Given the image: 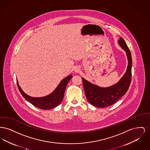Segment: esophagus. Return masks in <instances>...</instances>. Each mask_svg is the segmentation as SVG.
I'll use <instances>...</instances> for the list:
<instances>
[{
  "instance_id": "esophagus-1",
  "label": "esophagus",
  "mask_w": 150,
  "mask_h": 150,
  "mask_svg": "<svg viewBox=\"0 0 150 150\" xmlns=\"http://www.w3.org/2000/svg\"><path fill=\"white\" fill-rule=\"evenodd\" d=\"M75 72H79V71H80V69H79V67H76L75 69Z\"/></svg>"
}]
</instances>
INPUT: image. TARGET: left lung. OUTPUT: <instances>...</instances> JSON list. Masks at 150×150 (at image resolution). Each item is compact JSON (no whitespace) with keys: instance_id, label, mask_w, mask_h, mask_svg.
Wrapping results in <instances>:
<instances>
[{"instance_id":"1","label":"left lung","mask_w":150,"mask_h":150,"mask_svg":"<svg viewBox=\"0 0 150 150\" xmlns=\"http://www.w3.org/2000/svg\"><path fill=\"white\" fill-rule=\"evenodd\" d=\"M118 42L121 48L126 52L128 60L127 71L120 80L111 86L100 88L82 78L86 99L95 107L102 108L113 105L127 93L130 84L132 66L131 53L122 38H120Z\"/></svg>"}]
</instances>
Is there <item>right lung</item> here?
I'll return each mask as SVG.
<instances>
[{
  "label": "right lung",
  "instance_id": "right-lung-1",
  "mask_svg": "<svg viewBox=\"0 0 150 150\" xmlns=\"http://www.w3.org/2000/svg\"><path fill=\"white\" fill-rule=\"evenodd\" d=\"M72 77V75H69L62 80L57 86V88L50 95L39 98L32 97L27 95L22 90L21 88L18 85L17 80V84L18 88L22 96L28 101H29L30 103L39 108L43 110H48L57 107L61 103L64 97V91L67 84Z\"/></svg>",
  "mask_w": 150,
  "mask_h": 150
}]
</instances>
